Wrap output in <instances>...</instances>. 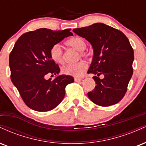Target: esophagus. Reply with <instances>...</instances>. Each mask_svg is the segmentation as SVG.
I'll return each mask as SVG.
<instances>
[{
    "mask_svg": "<svg viewBox=\"0 0 146 146\" xmlns=\"http://www.w3.org/2000/svg\"><path fill=\"white\" fill-rule=\"evenodd\" d=\"M74 80H75V82H80L82 80V78H74Z\"/></svg>",
    "mask_w": 146,
    "mask_h": 146,
    "instance_id": "esophagus-1",
    "label": "esophagus"
}]
</instances>
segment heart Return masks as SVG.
<instances>
[{
  "label": "heart",
  "instance_id": "b5f03b06",
  "mask_svg": "<svg viewBox=\"0 0 146 146\" xmlns=\"http://www.w3.org/2000/svg\"><path fill=\"white\" fill-rule=\"evenodd\" d=\"M68 46H71L77 51H81V56L86 57L87 54L85 53L87 44L84 38L80 36H75L71 38L66 42ZM50 56L52 60L57 63L62 64L64 62V54L62 47L60 44H56L52 46L50 50ZM88 68L86 63L84 62H79L78 63L71 64L66 65L62 68V71L64 74L71 75L74 77L82 76L84 73L86 71Z\"/></svg>",
  "mask_w": 146,
  "mask_h": 146
}]
</instances>
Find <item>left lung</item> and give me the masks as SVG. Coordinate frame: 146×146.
<instances>
[{"instance_id":"obj_1","label":"left lung","mask_w":146,"mask_h":146,"mask_svg":"<svg viewBox=\"0 0 146 146\" xmlns=\"http://www.w3.org/2000/svg\"><path fill=\"white\" fill-rule=\"evenodd\" d=\"M73 31L85 38L93 46V56L88 73H93L96 83L88 97L95 104L109 106L123 98L132 78L134 51L128 38L104 23L74 29ZM103 74L105 78L98 76Z\"/></svg>"}]
</instances>
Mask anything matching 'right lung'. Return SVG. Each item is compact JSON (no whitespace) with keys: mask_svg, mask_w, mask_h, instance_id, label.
Segmentation results:
<instances>
[{"mask_svg":"<svg viewBox=\"0 0 146 146\" xmlns=\"http://www.w3.org/2000/svg\"><path fill=\"white\" fill-rule=\"evenodd\" d=\"M70 30L41 28L24 33L15 43L9 55L11 80L31 109L46 112L55 108L62 101L66 85L74 82L73 77L66 75H58L52 81L44 78L48 73H60L50 50L64 38L73 36Z\"/></svg>","mask_w":146,"mask_h":146,"instance_id":"1","label":"right lung"}]
</instances>
